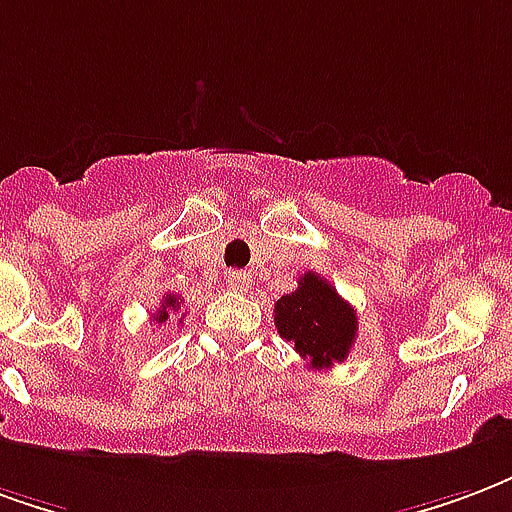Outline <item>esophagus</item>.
<instances>
[{
  "mask_svg": "<svg viewBox=\"0 0 512 512\" xmlns=\"http://www.w3.org/2000/svg\"><path fill=\"white\" fill-rule=\"evenodd\" d=\"M252 282V276L246 274V271H227V285L233 287V290H246Z\"/></svg>",
  "mask_w": 512,
  "mask_h": 512,
  "instance_id": "esophagus-1",
  "label": "esophagus"
}]
</instances>
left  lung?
I'll return each instance as SVG.
<instances>
[{"label":"left lung","instance_id":"8db88e82","mask_svg":"<svg viewBox=\"0 0 512 512\" xmlns=\"http://www.w3.org/2000/svg\"><path fill=\"white\" fill-rule=\"evenodd\" d=\"M274 323L285 342L309 363V369H331L342 363L358 336V314L331 282L306 271L298 290L282 295L274 306Z\"/></svg>","mask_w":512,"mask_h":512}]
</instances>
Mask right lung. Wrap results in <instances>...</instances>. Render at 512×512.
Here are the masks:
<instances>
[{
  "label": "right lung",
  "mask_w": 512,
  "mask_h": 512,
  "mask_svg": "<svg viewBox=\"0 0 512 512\" xmlns=\"http://www.w3.org/2000/svg\"><path fill=\"white\" fill-rule=\"evenodd\" d=\"M179 306H181L179 304V295H165V301H162L160 312H154V320H157V323H165L170 314L179 312Z\"/></svg>",
  "instance_id": "right-lung-1"
}]
</instances>
